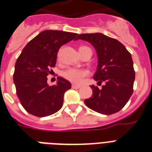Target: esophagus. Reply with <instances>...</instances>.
<instances>
[{
  "label": "esophagus",
  "mask_w": 152,
  "mask_h": 152,
  "mask_svg": "<svg viewBox=\"0 0 152 152\" xmlns=\"http://www.w3.org/2000/svg\"><path fill=\"white\" fill-rule=\"evenodd\" d=\"M72 88H73V89H79V88H80V86L76 85V84H72Z\"/></svg>",
  "instance_id": "1"
}]
</instances>
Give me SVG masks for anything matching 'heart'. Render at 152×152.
Listing matches in <instances>:
<instances>
[{
  "label": "heart",
  "instance_id": "heart-1",
  "mask_svg": "<svg viewBox=\"0 0 152 152\" xmlns=\"http://www.w3.org/2000/svg\"><path fill=\"white\" fill-rule=\"evenodd\" d=\"M85 47L86 46H81L80 50ZM88 75V72L85 69H75V68H69L62 72V76L64 78L74 83H80L83 81V78Z\"/></svg>",
  "mask_w": 152,
  "mask_h": 152
}]
</instances>
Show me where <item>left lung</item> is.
Here are the masks:
<instances>
[{
  "mask_svg": "<svg viewBox=\"0 0 152 152\" xmlns=\"http://www.w3.org/2000/svg\"><path fill=\"white\" fill-rule=\"evenodd\" d=\"M79 39L88 42L95 48L98 66L93 78L100 84L105 82L101 89L91 86L92 96L84 100V103L102 114L117 113L133 92L135 71L132 56L122 43L102 33L81 34L76 40Z\"/></svg>",
  "mask_w": 152,
  "mask_h": 152,
  "instance_id": "obj_1",
  "label": "left lung"
}]
</instances>
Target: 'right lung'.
<instances>
[{"mask_svg": "<svg viewBox=\"0 0 152 152\" xmlns=\"http://www.w3.org/2000/svg\"><path fill=\"white\" fill-rule=\"evenodd\" d=\"M78 34L46 30L23 49L15 64L13 82L23 108L32 115L46 117L62 107L65 91L71 83L58 76L55 85L49 86L47 76L55 66L57 55L63 45L76 40Z\"/></svg>", "mask_w": 152, "mask_h": 152, "instance_id": "right-lung-1", "label": "right lung"}]
</instances>
